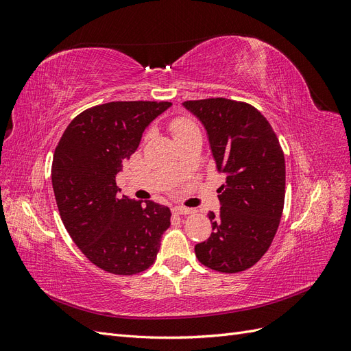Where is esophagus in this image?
<instances>
[{"instance_id": "1", "label": "esophagus", "mask_w": 351, "mask_h": 351, "mask_svg": "<svg viewBox=\"0 0 351 351\" xmlns=\"http://www.w3.org/2000/svg\"><path fill=\"white\" fill-rule=\"evenodd\" d=\"M173 212H176V214H180V215H187V214H192L193 209L186 208V206H174Z\"/></svg>"}]
</instances>
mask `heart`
<instances>
[{
  "mask_svg": "<svg viewBox=\"0 0 351 351\" xmlns=\"http://www.w3.org/2000/svg\"><path fill=\"white\" fill-rule=\"evenodd\" d=\"M193 129H197L196 124H195L192 120L184 119V117H182V119L173 120L171 124H169V130H171V133H173L176 141L178 139L180 136H183V134H186L187 132L193 130Z\"/></svg>",
  "mask_w": 351,
  "mask_h": 351,
  "instance_id": "b5f03b06",
  "label": "heart"
}]
</instances>
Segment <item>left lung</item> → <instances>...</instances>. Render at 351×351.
Here are the masks:
<instances>
[{"label":"left lung","instance_id":"1","mask_svg":"<svg viewBox=\"0 0 351 351\" xmlns=\"http://www.w3.org/2000/svg\"><path fill=\"white\" fill-rule=\"evenodd\" d=\"M204 124L217 169L219 214L209 212L212 232L195 246L205 267L234 274L253 267L271 246L285 196L284 154L268 120L246 102L226 98L186 101Z\"/></svg>","mask_w":351,"mask_h":351}]
</instances>
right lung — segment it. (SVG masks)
<instances>
[{
  "instance_id": "1",
  "label": "right lung",
  "mask_w": 351,
  "mask_h": 351,
  "mask_svg": "<svg viewBox=\"0 0 351 351\" xmlns=\"http://www.w3.org/2000/svg\"><path fill=\"white\" fill-rule=\"evenodd\" d=\"M171 105H97L69 124L56 147L51 178L62 224L84 256L107 272L133 275L149 268L171 224L167 206L121 196L115 183L146 127Z\"/></svg>"
}]
</instances>
